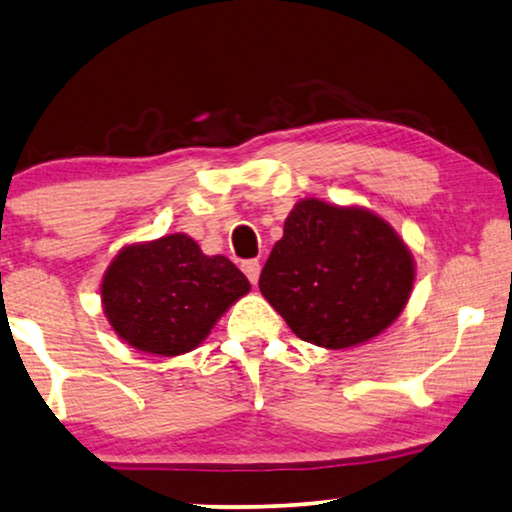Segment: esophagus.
Here are the masks:
<instances>
[{
  "label": "esophagus",
  "mask_w": 512,
  "mask_h": 512,
  "mask_svg": "<svg viewBox=\"0 0 512 512\" xmlns=\"http://www.w3.org/2000/svg\"><path fill=\"white\" fill-rule=\"evenodd\" d=\"M241 269H243V273H246V276H248V280L253 282V285H257L259 271H262V264H259L257 259H248V262L241 264Z\"/></svg>",
  "instance_id": "1"
}]
</instances>
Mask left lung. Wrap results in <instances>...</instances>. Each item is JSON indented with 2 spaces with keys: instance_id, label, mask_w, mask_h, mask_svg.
Wrapping results in <instances>:
<instances>
[{
  "instance_id": "left-lung-1",
  "label": "left lung",
  "mask_w": 512,
  "mask_h": 512,
  "mask_svg": "<svg viewBox=\"0 0 512 512\" xmlns=\"http://www.w3.org/2000/svg\"><path fill=\"white\" fill-rule=\"evenodd\" d=\"M414 280V255L388 220L305 197L289 211L259 292L301 340L349 349L400 317Z\"/></svg>"
}]
</instances>
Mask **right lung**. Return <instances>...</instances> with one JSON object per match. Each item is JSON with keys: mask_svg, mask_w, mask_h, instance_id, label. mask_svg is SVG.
I'll return each mask as SVG.
<instances>
[{"mask_svg": "<svg viewBox=\"0 0 512 512\" xmlns=\"http://www.w3.org/2000/svg\"><path fill=\"white\" fill-rule=\"evenodd\" d=\"M250 282L225 255H204L188 234L128 243L103 273L112 331L137 352L181 356L200 347Z\"/></svg>", "mask_w": 512, "mask_h": 512, "instance_id": "right-lung-1", "label": "right lung"}]
</instances>
